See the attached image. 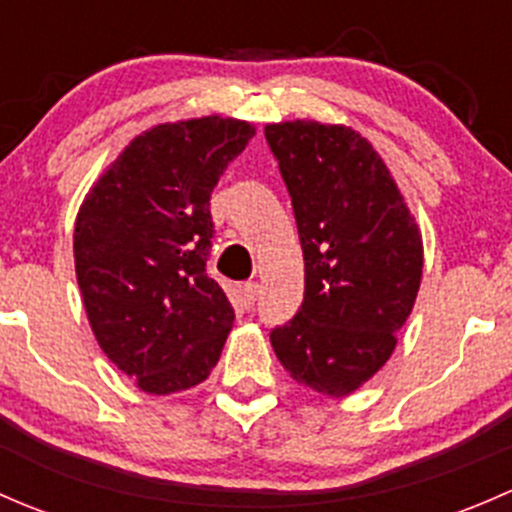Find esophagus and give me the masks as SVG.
<instances>
[{"label": "esophagus", "instance_id": "obj_1", "mask_svg": "<svg viewBox=\"0 0 512 512\" xmlns=\"http://www.w3.org/2000/svg\"><path fill=\"white\" fill-rule=\"evenodd\" d=\"M240 289H242V299H245V304H255L257 294H260V285H257V282H245Z\"/></svg>", "mask_w": 512, "mask_h": 512}]
</instances>
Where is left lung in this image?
I'll return each mask as SVG.
<instances>
[{
    "mask_svg": "<svg viewBox=\"0 0 512 512\" xmlns=\"http://www.w3.org/2000/svg\"><path fill=\"white\" fill-rule=\"evenodd\" d=\"M265 138L304 255L302 307L270 342L297 384L339 399L396 349L421 285V232L386 163L352 128L285 121L265 126Z\"/></svg>",
    "mask_w": 512,
    "mask_h": 512,
    "instance_id": "8db88e82",
    "label": "left lung"
}]
</instances>
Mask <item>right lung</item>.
<instances>
[{
	"label": "right lung",
	"mask_w": 512,
	"mask_h": 512,
	"mask_svg": "<svg viewBox=\"0 0 512 512\" xmlns=\"http://www.w3.org/2000/svg\"><path fill=\"white\" fill-rule=\"evenodd\" d=\"M255 126L237 118L160 123L96 180L74 227L76 280L103 354L146 394L205 381L235 312L205 262L210 193Z\"/></svg>",
	"instance_id": "obj_1"
}]
</instances>
